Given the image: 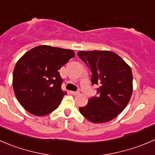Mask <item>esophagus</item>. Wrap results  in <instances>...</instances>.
I'll use <instances>...</instances> for the list:
<instances>
[{
	"label": "esophagus",
	"instance_id": "obj_1",
	"mask_svg": "<svg viewBox=\"0 0 155 155\" xmlns=\"http://www.w3.org/2000/svg\"><path fill=\"white\" fill-rule=\"evenodd\" d=\"M71 94L74 96H76V95H78V94H80V92H79V91H71Z\"/></svg>",
	"mask_w": 155,
	"mask_h": 155
}]
</instances>
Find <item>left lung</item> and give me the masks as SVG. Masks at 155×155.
<instances>
[{"mask_svg":"<svg viewBox=\"0 0 155 155\" xmlns=\"http://www.w3.org/2000/svg\"><path fill=\"white\" fill-rule=\"evenodd\" d=\"M79 58L91 70L92 85L97 84V97L89 99L80 113L94 123H107L123 111L132 97V69L110 51H80Z\"/></svg>","mask_w":155,"mask_h":155,"instance_id":"left-lung-1","label":"left lung"}]
</instances>
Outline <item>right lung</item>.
<instances>
[{
  "label": "right lung",
  "instance_id": "1",
  "mask_svg": "<svg viewBox=\"0 0 155 155\" xmlns=\"http://www.w3.org/2000/svg\"><path fill=\"white\" fill-rule=\"evenodd\" d=\"M71 49L39 45L25 53L16 64L13 87L19 103L31 114L42 116L56 110L65 91L58 70L71 58Z\"/></svg>",
  "mask_w": 155,
  "mask_h": 155
}]
</instances>
